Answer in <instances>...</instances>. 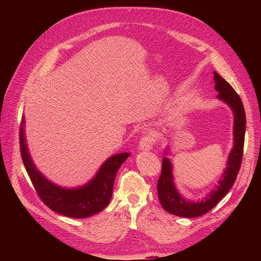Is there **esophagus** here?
<instances>
[{
    "instance_id": "1",
    "label": "esophagus",
    "mask_w": 261,
    "mask_h": 261,
    "mask_svg": "<svg viewBox=\"0 0 261 261\" xmlns=\"http://www.w3.org/2000/svg\"><path fill=\"white\" fill-rule=\"evenodd\" d=\"M153 145H154V139L151 136L146 135V136H144L143 138L139 140V149L140 150H145V151H147V150L152 149Z\"/></svg>"
}]
</instances>
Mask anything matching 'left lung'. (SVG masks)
Returning a JSON list of instances; mask_svg holds the SVG:
<instances>
[{"instance_id": "left-lung-1", "label": "left lung", "mask_w": 261, "mask_h": 261, "mask_svg": "<svg viewBox=\"0 0 261 261\" xmlns=\"http://www.w3.org/2000/svg\"><path fill=\"white\" fill-rule=\"evenodd\" d=\"M213 75H215L216 83L215 89L219 92L217 98L225 102L232 109L234 114L233 149L228 154L227 167L221 176L218 185L200 201H189L179 195L174 181H173L172 163L167 156L163 158L161 175L156 185L158 196H159V200L163 209L171 215L183 218H197L210 211L232 188L241 168L245 129H246V115H245L243 102L230 84L217 72H213ZM164 153L168 154L167 150H164Z\"/></svg>"}]
</instances>
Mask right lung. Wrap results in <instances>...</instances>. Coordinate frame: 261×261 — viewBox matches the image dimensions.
<instances>
[{
    "instance_id": "1",
    "label": "right lung",
    "mask_w": 261,
    "mask_h": 261,
    "mask_svg": "<svg viewBox=\"0 0 261 261\" xmlns=\"http://www.w3.org/2000/svg\"><path fill=\"white\" fill-rule=\"evenodd\" d=\"M23 124L25 120L22 117L19 130L21 159L37 194L46 206L60 215L76 219L88 218L103 210L112 198L116 173L129 153L110 156L101 165L96 176L82 187H60L45 178L36 168L28 151Z\"/></svg>"
}]
</instances>
